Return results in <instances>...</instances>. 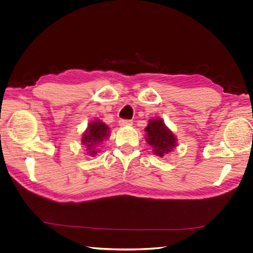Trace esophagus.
<instances>
[{
  "label": "esophagus",
  "instance_id": "esophagus-1",
  "mask_svg": "<svg viewBox=\"0 0 253 253\" xmlns=\"http://www.w3.org/2000/svg\"><path fill=\"white\" fill-rule=\"evenodd\" d=\"M132 122L131 121H127V119H121L119 121V126H128V125H131Z\"/></svg>",
  "mask_w": 253,
  "mask_h": 253
}]
</instances>
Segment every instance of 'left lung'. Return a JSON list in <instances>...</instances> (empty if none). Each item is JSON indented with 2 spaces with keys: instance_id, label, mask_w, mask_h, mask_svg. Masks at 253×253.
<instances>
[{
  "instance_id": "obj_1",
  "label": "left lung",
  "mask_w": 253,
  "mask_h": 253,
  "mask_svg": "<svg viewBox=\"0 0 253 253\" xmlns=\"http://www.w3.org/2000/svg\"><path fill=\"white\" fill-rule=\"evenodd\" d=\"M145 131H146L145 139L152 147L153 153L157 156L163 157L169 155L177 146L176 136L165 125L162 118L149 119Z\"/></svg>"
}]
</instances>
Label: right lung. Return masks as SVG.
Instances as JSON below:
<instances>
[{
	"label": "right lung",
	"mask_w": 253,
	"mask_h": 253,
	"mask_svg": "<svg viewBox=\"0 0 253 253\" xmlns=\"http://www.w3.org/2000/svg\"><path fill=\"white\" fill-rule=\"evenodd\" d=\"M109 134L110 128L100 119L89 123L87 129L84 131L81 137V144L85 148L84 154L89 156H96V154L100 151L99 146L106 138H108Z\"/></svg>",
	"instance_id": "add662e5"
}]
</instances>
